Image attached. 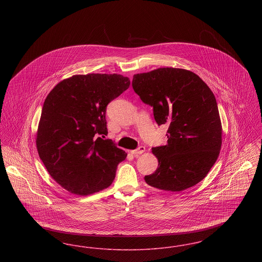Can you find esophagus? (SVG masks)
Wrapping results in <instances>:
<instances>
[{"label": "esophagus", "mask_w": 262, "mask_h": 262, "mask_svg": "<svg viewBox=\"0 0 262 262\" xmlns=\"http://www.w3.org/2000/svg\"><path fill=\"white\" fill-rule=\"evenodd\" d=\"M144 151H145V147H144V146H140V147H138L137 149L132 150V151H130V153H132V154H134L136 157H137V156H139L140 154L144 153Z\"/></svg>", "instance_id": "esophagus-1"}]
</instances>
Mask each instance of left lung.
I'll list each match as a JSON object with an SVG mask.
<instances>
[{
  "label": "left lung",
  "mask_w": 262,
  "mask_h": 262,
  "mask_svg": "<svg viewBox=\"0 0 262 262\" xmlns=\"http://www.w3.org/2000/svg\"><path fill=\"white\" fill-rule=\"evenodd\" d=\"M133 88L153 107L158 125H168L166 145L153 147L158 168L144 177L147 185L183 191L202 181L222 145V124L215 96L194 73L159 68L134 75Z\"/></svg>",
  "instance_id": "1"
}]
</instances>
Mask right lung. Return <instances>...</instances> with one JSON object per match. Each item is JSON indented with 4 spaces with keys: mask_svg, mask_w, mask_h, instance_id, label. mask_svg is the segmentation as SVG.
<instances>
[{
    "mask_svg": "<svg viewBox=\"0 0 262 262\" xmlns=\"http://www.w3.org/2000/svg\"><path fill=\"white\" fill-rule=\"evenodd\" d=\"M118 74L75 75L47 95L36 133L40 159L51 177L71 193L88 195L111 186L126 157L107 136V105L129 88Z\"/></svg>",
    "mask_w": 262,
    "mask_h": 262,
    "instance_id": "right-lung-1",
    "label": "right lung"
}]
</instances>
